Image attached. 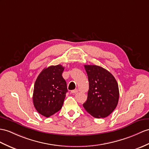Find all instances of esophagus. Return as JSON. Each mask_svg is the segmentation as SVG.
Segmentation results:
<instances>
[{
    "instance_id": "1",
    "label": "esophagus",
    "mask_w": 149,
    "mask_h": 149,
    "mask_svg": "<svg viewBox=\"0 0 149 149\" xmlns=\"http://www.w3.org/2000/svg\"><path fill=\"white\" fill-rule=\"evenodd\" d=\"M78 92V89H75V90H71V93H77Z\"/></svg>"
}]
</instances>
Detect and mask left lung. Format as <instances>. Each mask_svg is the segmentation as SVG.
<instances>
[{"label": "left lung", "mask_w": 149, "mask_h": 149, "mask_svg": "<svg viewBox=\"0 0 149 149\" xmlns=\"http://www.w3.org/2000/svg\"><path fill=\"white\" fill-rule=\"evenodd\" d=\"M89 90L85 109L96 118L107 117L116 107L119 97L118 84L109 71L96 65H85Z\"/></svg>", "instance_id": "left-lung-1"}]
</instances>
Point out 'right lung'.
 I'll list each match as a JSON object with an SVG mask.
<instances>
[{"label":"right lung","instance_id":"add662e5","mask_svg":"<svg viewBox=\"0 0 149 149\" xmlns=\"http://www.w3.org/2000/svg\"><path fill=\"white\" fill-rule=\"evenodd\" d=\"M64 70L60 64L45 68L36 79L33 102L36 110L43 116L49 118L62 108L68 92L62 76Z\"/></svg>","mask_w":149,"mask_h":149}]
</instances>
